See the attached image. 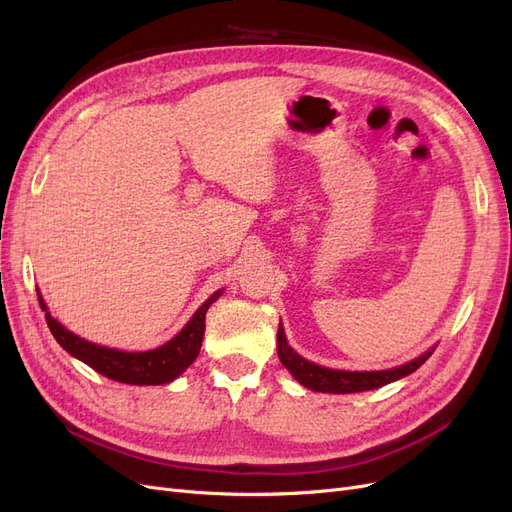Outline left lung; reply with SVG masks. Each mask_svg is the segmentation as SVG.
Returning a JSON list of instances; mask_svg holds the SVG:
<instances>
[{"instance_id":"obj_1","label":"left lung","mask_w":512,"mask_h":512,"mask_svg":"<svg viewBox=\"0 0 512 512\" xmlns=\"http://www.w3.org/2000/svg\"><path fill=\"white\" fill-rule=\"evenodd\" d=\"M431 352H433V348L406 365H399L393 369H382V371L329 369V367L316 365L312 361H305L301 354H297L288 346L282 324H280V329H277V356H280L282 365L290 371L294 380L305 386V389L320 391V393H361V391L380 389V386H384V384H391L399 378L412 374V371H416L429 359Z\"/></svg>"}]
</instances>
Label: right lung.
<instances>
[{
	"instance_id": "add662e5",
	"label": "right lung",
	"mask_w": 512,
	"mask_h": 512,
	"mask_svg": "<svg viewBox=\"0 0 512 512\" xmlns=\"http://www.w3.org/2000/svg\"><path fill=\"white\" fill-rule=\"evenodd\" d=\"M220 294L222 290L213 292L211 297L196 309V314L190 318V322L185 324V327L170 339V342L147 352H123V350L91 344L87 339L68 331L66 327H61V324L51 316L40 290H38V301L46 316V324H49L53 337L57 339V344L66 352H70L74 359L87 363L91 369H96L98 374L111 378L115 382L145 386V384L173 382L196 361L200 346H203L205 314L211 307V303L220 299Z\"/></svg>"
}]
</instances>
